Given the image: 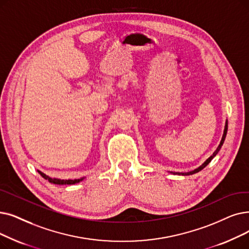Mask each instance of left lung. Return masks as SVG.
<instances>
[{
	"label": "left lung",
	"instance_id": "left-lung-1",
	"mask_svg": "<svg viewBox=\"0 0 249 249\" xmlns=\"http://www.w3.org/2000/svg\"><path fill=\"white\" fill-rule=\"evenodd\" d=\"M227 130H228V123L226 122V125H225V130H224V134H223V137H222V140H221V142H220V144H219V146H218V148L215 149V151L214 153L213 154V156H211L207 160L204 161V163L199 167V168H197V169H196L194 171H191V172H188V173H174V174H178V175H192V174H196V173H197V172H199V171H201L205 166H208L210 163H211V160L215 157V155H217L218 153H219V150L221 149V147H222V145H223V143H224V140H225V138H226V134H227Z\"/></svg>",
	"mask_w": 249,
	"mask_h": 249
}]
</instances>
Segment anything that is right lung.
I'll return each mask as SVG.
<instances>
[{"mask_svg":"<svg viewBox=\"0 0 249 249\" xmlns=\"http://www.w3.org/2000/svg\"><path fill=\"white\" fill-rule=\"evenodd\" d=\"M38 173L41 175V177H44L45 179L49 180L51 183H53V184H75V183H78V182H80L82 180V178H80V179H74V180H71V179H69V180H61V179H58V178H51V177L47 176L46 174H44V173L40 172V171H38Z\"/></svg>","mask_w":249,"mask_h":249,"instance_id":"obj_1","label":"right lung"}]
</instances>
